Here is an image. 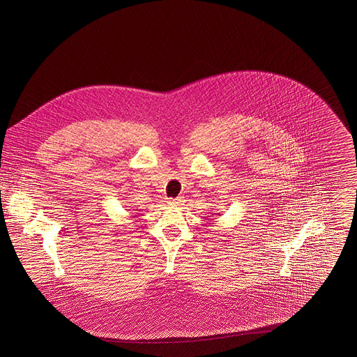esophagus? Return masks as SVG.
Returning <instances> with one entry per match:
<instances>
[{"mask_svg": "<svg viewBox=\"0 0 357 357\" xmlns=\"http://www.w3.org/2000/svg\"><path fill=\"white\" fill-rule=\"evenodd\" d=\"M183 202H185V201H183V198H181V197H179V198H174V199L169 201V204H170L171 206H182Z\"/></svg>", "mask_w": 357, "mask_h": 357, "instance_id": "obj_1", "label": "esophagus"}]
</instances>
